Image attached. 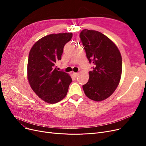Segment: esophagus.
<instances>
[{
	"label": "esophagus",
	"instance_id": "obj_1",
	"mask_svg": "<svg viewBox=\"0 0 146 146\" xmlns=\"http://www.w3.org/2000/svg\"><path fill=\"white\" fill-rule=\"evenodd\" d=\"M73 76L74 78H76L77 76H78V73H75V72H73Z\"/></svg>",
	"mask_w": 146,
	"mask_h": 146
}]
</instances>
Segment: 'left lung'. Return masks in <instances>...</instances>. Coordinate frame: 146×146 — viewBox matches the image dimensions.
Returning <instances> with one entry per match:
<instances>
[{"label":"left lung","instance_id":"1","mask_svg":"<svg viewBox=\"0 0 146 146\" xmlns=\"http://www.w3.org/2000/svg\"><path fill=\"white\" fill-rule=\"evenodd\" d=\"M80 38L89 62L94 66L83 89L89 99L102 101L114 92L119 83L122 74L120 51L108 37L97 31L83 29Z\"/></svg>","mask_w":146,"mask_h":146}]
</instances>
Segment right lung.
<instances>
[{
  "label": "right lung",
  "instance_id": "obj_1",
  "mask_svg": "<svg viewBox=\"0 0 146 146\" xmlns=\"http://www.w3.org/2000/svg\"><path fill=\"white\" fill-rule=\"evenodd\" d=\"M71 33L52 34L37 41L31 49L27 66V78L31 88L44 102L55 104L67 95L72 82L70 76L58 71L55 64L61 59L65 44Z\"/></svg>",
  "mask_w": 146,
  "mask_h": 146
}]
</instances>
